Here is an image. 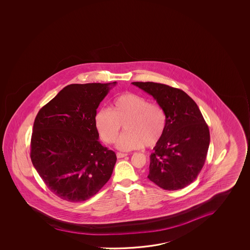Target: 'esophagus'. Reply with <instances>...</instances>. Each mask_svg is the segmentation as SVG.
<instances>
[{
  "label": "esophagus",
  "mask_w": 250,
  "mask_h": 250,
  "mask_svg": "<svg viewBox=\"0 0 250 250\" xmlns=\"http://www.w3.org/2000/svg\"><path fill=\"white\" fill-rule=\"evenodd\" d=\"M128 155L127 153H122V152H117V158H119V159H121V158H125V157H126Z\"/></svg>",
  "instance_id": "obj_1"
}]
</instances>
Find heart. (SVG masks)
Masks as SVG:
<instances>
[{
	"label": "heart",
	"mask_w": 250,
	"mask_h": 250,
	"mask_svg": "<svg viewBox=\"0 0 250 250\" xmlns=\"http://www.w3.org/2000/svg\"><path fill=\"white\" fill-rule=\"evenodd\" d=\"M95 125L107 144L114 143L124 125L125 132L116 146L121 151H133L145 146L152 147L160 142L166 130L167 116L159 104L126 92L115 98L110 111L103 109L97 113Z\"/></svg>",
	"instance_id": "1"
}]
</instances>
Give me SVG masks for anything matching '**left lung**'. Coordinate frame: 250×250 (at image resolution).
Instances as JSON below:
<instances>
[{
  "label": "left lung",
  "mask_w": 250,
  "mask_h": 250,
  "mask_svg": "<svg viewBox=\"0 0 250 250\" xmlns=\"http://www.w3.org/2000/svg\"><path fill=\"white\" fill-rule=\"evenodd\" d=\"M155 99L167 116L160 142L150 155L147 178L169 191L184 188L204 166L210 134L199 107L183 90L153 82H133Z\"/></svg>",
  "instance_id": "obj_1"
}]
</instances>
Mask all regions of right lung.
<instances>
[{
  "label": "right lung",
  "instance_id": "obj_1",
  "mask_svg": "<svg viewBox=\"0 0 250 250\" xmlns=\"http://www.w3.org/2000/svg\"><path fill=\"white\" fill-rule=\"evenodd\" d=\"M116 83L67 85L37 113L31 161L48 188L62 200L86 201L111 178L117 156L100 143L95 117Z\"/></svg>",
  "mask_w": 250,
  "mask_h": 250
}]
</instances>
